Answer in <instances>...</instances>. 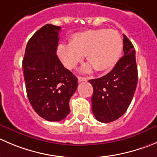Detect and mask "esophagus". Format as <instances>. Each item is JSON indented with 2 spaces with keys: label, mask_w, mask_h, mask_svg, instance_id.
<instances>
[{
  "label": "esophagus",
  "mask_w": 157,
  "mask_h": 157,
  "mask_svg": "<svg viewBox=\"0 0 157 157\" xmlns=\"http://www.w3.org/2000/svg\"><path fill=\"white\" fill-rule=\"evenodd\" d=\"M87 78H85V77H81V76H78V82H85V81H87Z\"/></svg>",
  "instance_id": "esophagus-1"
}]
</instances>
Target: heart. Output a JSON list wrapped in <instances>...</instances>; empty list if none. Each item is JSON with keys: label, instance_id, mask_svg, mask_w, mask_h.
<instances>
[{"label": "heart", "instance_id": "b5f03b06", "mask_svg": "<svg viewBox=\"0 0 157 157\" xmlns=\"http://www.w3.org/2000/svg\"><path fill=\"white\" fill-rule=\"evenodd\" d=\"M122 46V37L116 30L90 29L74 34L70 38L69 44H59L58 54L68 69L75 68L83 55H86L89 64L84 65L83 71L90 72L93 68L103 71L112 68L117 62Z\"/></svg>", "mask_w": 157, "mask_h": 157}]
</instances>
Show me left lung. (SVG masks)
Segmentation results:
<instances>
[{"label":"left lung","mask_w":157,"mask_h":157,"mask_svg":"<svg viewBox=\"0 0 157 157\" xmlns=\"http://www.w3.org/2000/svg\"><path fill=\"white\" fill-rule=\"evenodd\" d=\"M122 56L110 72L89 80L93 87L92 110L101 122H113L126 112L133 98L138 81L136 51L129 38L123 35Z\"/></svg>","instance_id":"1"}]
</instances>
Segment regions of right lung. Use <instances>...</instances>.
Returning <instances> with one entry per match:
<instances>
[{
    "label": "right lung",
    "mask_w": 157,
    "mask_h": 157,
    "mask_svg": "<svg viewBox=\"0 0 157 157\" xmlns=\"http://www.w3.org/2000/svg\"><path fill=\"white\" fill-rule=\"evenodd\" d=\"M61 27L45 25L29 39L22 62L27 95L35 113L58 122L70 113L78 78L63 66L56 51Z\"/></svg>",
    "instance_id": "obj_1"
}]
</instances>
